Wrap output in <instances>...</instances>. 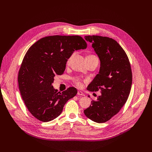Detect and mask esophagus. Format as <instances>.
<instances>
[{
  "instance_id": "34e87169",
  "label": "esophagus",
  "mask_w": 152,
  "mask_h": 152,
  "mask_svg": "<svg viewBox=\"0 0 152 152\" xmlns=\"http://www.w3.org/2000/svg\"><path fill=\"white\" fill-rule=\"evenodd\" d=\"M77 95H79V96H85L84 94H83L82 91H78V92H77Z\"/></svg>"
}]
</instances>
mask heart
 Wrapping results in <instances>:
<instances>
[{
	"mask_svg": "<svg viewBox=\"0 0 152 152\" xmlns=\"http://www.w3.org/2000/svg\"><path fill=\"white\" fill-rule=\"evenodd\" d=\"M74 55H75V53H73L70 57H69V58L68 59V60H67V64H69V62H70V60H71V59L72 58V57L74 56ZM91 56V57H96V56H94V55H90V56ZM73 82H74V83L76 84V86H79V87H80V86H82V81L79 79V78H74L73 79Z\"/></svg>",
	"mask_w": 152,
	"mask_h": 152,
	"instance_id": "obj_1",
	"label": "heart"
}]
</instances>
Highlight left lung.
I'll use <instances>...</instances> for the list:
<instances>
[{
  "instance_id": "8db88e82",
  "label": "left lung",
  "mask_w": 152,
  "mask_h": 152,
  "mask_svg": "<svg viewBox=\"0 0 152 152\" xmlns=\"http://www.w3.org/2000/svg\"><path fill=\"white\" fill-rule=\"evenodd\" d=\"M100 61L99 73L88 86L90 91H101L97 100L84 110L92 121L102 123L116 115L126 103L131 89L132 73L129 58L113 38L98 35L85 36Z\"/></svg>"
}]
</instances>
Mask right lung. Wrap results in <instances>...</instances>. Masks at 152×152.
Returning <instances> with one entry per match:
<instances>
[{
  "label": "right lung",
  "instance_id": "obj_1",
  "mask_svg": "<svg viewBox=\"0 0 152 152\" xmlns=\"http://www.w3.org/2000/svg\"><path fill=\"white\" fill-rule=\"evenodd\" d=\"M86 47L80 36L53 35L41 38L28 49L18 72V87L28 110L37 119L42 122L54 120L76 95L75 87L60 93L52 83L56 75L63 74L72 53Z\"/></svg>",
  "mask_w": 152,
  "mask_h": 152
}]
</instances>
